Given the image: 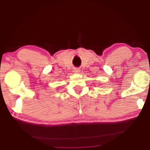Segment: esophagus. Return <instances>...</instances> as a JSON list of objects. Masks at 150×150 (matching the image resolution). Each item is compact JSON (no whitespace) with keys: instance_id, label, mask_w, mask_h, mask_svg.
Returning a JSON list of instances; mask_svg holds the SVG:
<instances>
[{"instance_id":"esophagus-1","label":"esophagus","mask_w":150,"mask_h":150,"mask_svg":"<svg viewBox=\"0 0 150 150\" xmlns=\"http://www.w3.org/2000/svg\"><path fill=\"white\" fill-rule=\"evenodd\" d=\"M80 69L79 68H74V71L75 73H79V72H80Z\"/></svg>"}]
</instances>
